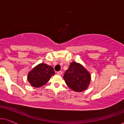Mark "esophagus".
<instances>
[{
    "instance_id": "obj_1",
    "label": "esophagus",
    "mask_w": 124,
    "mask_h": 124,
    "mask_svg": "<svg viewBox=\"0 0 124 124\" xmlns=\"http://www.w3.org/2000/svg\"><path fill=\"white\" fill-rule=\"evenodd\" d=\"M62 71H58L57 72L58 75H62Z\"/></svg>"
}]
</instances>
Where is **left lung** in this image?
I'll list each match as a JSON object with an SVG mask.
<instances>
[{
    "label": "left lung",
    "instance_id": "1",
    "mask_svg": "<svg viewBox=\"0 0 124 124\" xmlns=\"http://www.w3.org/2000/svg\"><path fill=\"white\" fill-rule=\"evenodd\" d=\"M63 79L72 90L82 92L88 88L91 81V75L80 63L72 62L64 74Z\"/></svg>",
    "mask_w": 124,
    "mask_h": 124
}]
</instances>
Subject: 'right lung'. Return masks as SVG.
Instances as JSON below:
<instances>
[{
    "label": "right lung",
    "mask_w": 124,
    "mask_h": 124,
    "mask_svg": "<svg viewBox=\"0 0 124 124\" xmlns=\"http://www.w3.org/2000/svg\"><path fill=\"white\" fill-rule=\"evenodd\" d=\"M55 74L54 69L45 63H40L34 67L28 74V80L33 87H40L45 85Z\"/></svg>",
    "instance_id": "obj_1"
}]
</instances>
